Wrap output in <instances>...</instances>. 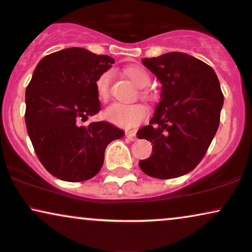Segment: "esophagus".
<instances>
[{"mask_svg": "<svg viewBox=\"0 0 252 252\" xmlns=\"http://www.w3.org/2000/svg\"><path fill=\"white\" fill-rule=\"evenodd\" d=\"M126 137L129 141H135L136 140V134L134 130H129V132H126Z\"/></svg>", "mask_w": 252, "mask_h": 252, "instance_id": "esophagus-1", "label": "esophagus"}]
</instances>
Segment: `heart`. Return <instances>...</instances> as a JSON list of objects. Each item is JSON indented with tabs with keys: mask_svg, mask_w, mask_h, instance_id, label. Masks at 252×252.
I'll return each instance as SVG.
<instances>
[{
	"mask_svg": "<svg viewBox=\"0 0 252 252\" xmlns=\"http://www.w3.org/2000/svg\"><path fill=\"white\" fill-rule=\"evenodd\" d=\"M125 74L139 88H144L149 85L150 75L141 66H129L125 70ZM110 84H111V72L105 71L98 75L95 81L96 94L101 101H106L110 96ZM142 98L149 101L151 98L148 91L141 92ZM148 115V110L144 105L135 103V104H125V103L115 102L110 104L104 110V118L109 123L119 127L130 128L142 123Z\"/></svg>",
	"mask_w": 252,
	"mask_h": 252,
	"instance_id": "obj_1",
	"label": "heart"
}]
</instances>
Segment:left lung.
Returning a JSON list of instances; mask_svg holds the SVG:
<instances>
[{
  "instance_id": "8db88e82",
  "label": "left lung",
  "mask_w": 252,
  "mask_h": 252,
  "mask_svg": "<svg viewBox=\"0 0 252 252\" xmlns=\"http://www.w3.org/2000/svg\"><path fill=\"white\" fill-rule=\"evenodd\" d=\"M142 63L160 81L161 94L149 125L137 130L139 139L153 144L151 156L139 165L153 178L181 177L203 159L219 127V80L211 66L188 54L167 53Z\"/></svg>"
}]
</instances>
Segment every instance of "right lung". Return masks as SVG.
<instances>
[{"label":"right lung","mask_w":252,"mask_h":252,"mask_svg":"<svg viewBox=\"0 0 252 252\" xmlns=\"http://www.w3.org/2000/svg\"><path fill=\"white\" fill-rule=\"evenodd\" d=\"M115 60L84 48H66L43 57L26 88L27 133L41 164L61 180L95 177L104 151L125 132L108 122L79 126L101 110L95 81Z\"/></svg>","instance_id":"1"}]
</instances>
